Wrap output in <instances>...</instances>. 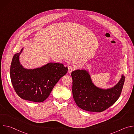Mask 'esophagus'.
<instances>
[{"mask_svg": "<svg viewBox=\"0 0 134 134\" xmlns=\"http://www.w3.org/2000/svg\"><path fill=\"white\" fill-rule=\"evenodd\" d=\"M74 69H75V68L71 66H68V71L69 73H71Z\"/></svg>", "mask_w": 134, "mask_h": 134, "instance_id": "1", "label": "esophagus"}]
</instances>
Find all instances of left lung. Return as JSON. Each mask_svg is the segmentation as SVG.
Instances as JSON below:
<instances>
[{
  "label": "left lung",
  "instance_id": "8db88e82",
  "mask_svg": "<svg viewBox=\"0 0 134 134\" xmlns=\"http://www.w3.org/2000/svg\"><path fill=\"white\" fill-rule=\"evenodd\" d=\"M71 75L75 103L82 109L90 112H101L113 105L119 99L125 82V76L122 74L117 84L105 89L93 83L88 70L77 69L72 71Z\"/></svg>",
  "mask_w": 134,
  "mask_h": 134
}]
</instances>
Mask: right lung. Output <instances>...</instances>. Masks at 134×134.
<instances>
[{
    "mask_svg": "<svg viewBox=\"0 0 134 134\" xmlns=\"http://www.w3.org/2000/svg\"><path fill=\"white\" fill-rule=\"evenodd\" d=\"M21 51L12 61L10 76L13 86L21 98L35 102L46 100L58 81L66 74L68 68L59 63H49L34 69L24 68L20 62Z\"/></svg>",
    "mask_w": 134,
    "mask_h": 134,
    "instance_id": "add662e5",
    "label": "right lung"
}]
</instances>
